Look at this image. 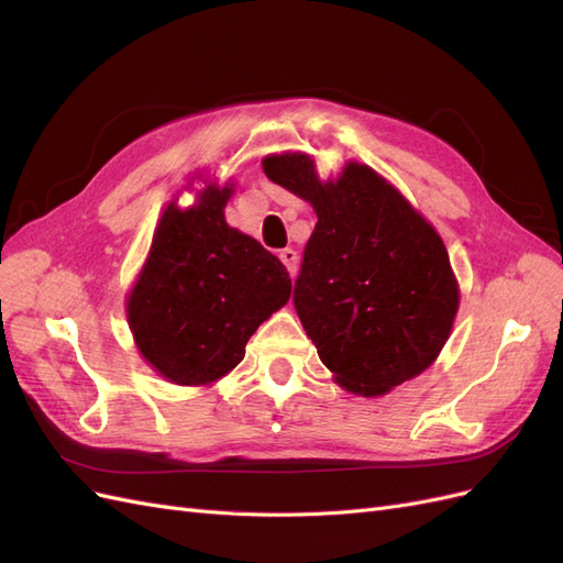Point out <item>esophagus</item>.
<instances>
[{
    "mask_svg": "<svg viewBox=\"0 0 563 563\" xmlns=\"http://www.w3.org/2000/svg\"><path fill=\"white\" fill-rule=\"evenodd\" d=\"M279 258H282V263L286 265V269H288V275H296L298 272V253L294 251V249H284L282 253H279Z\"/></svg>",
    "mask_w": 563,
    "mask_h": 563,
    "instance_id": "1",
    "label": "esophagus"
}]
</instances>
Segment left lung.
<instances>
[{"instance_id":"left-lung-1","label":"left lung","mask_w":563,"mask_h":563,"mask_svg":"<svg viewBox=\"0 0 563 563\" xmlns=\"http://www.w3.org/2000/svg\"><path fill=\"white\" fill-rule=\"evenodd\" d=\"M265 176L310 201L317 225L302 251L294 305L319 360L354 395L411 380L444 347L457 284L441 236L364 164L319 183L308 155H272Z\"/></svg>"}]
</instances>
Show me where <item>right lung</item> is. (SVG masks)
Wrapping results in <instances>:
<instances>
[{
	"mask_svg": "<svg viewBox=\"0 0 563 563\" xmlns=\"http://www.w3.org/2000/svg\"><path fill=\"white\" fill-rule=\"evenodd\" d=\"M230 187L168 203L126 302L135 343L164 378L207 385L244 360L255 329L291 296L277 255L225 223Z\"/></svg>",
	"mask_w": 563,
	"mask_h": 563,
	"instance_id": "right-lung-1",
	"label": "right lung"
}]
</instances>
